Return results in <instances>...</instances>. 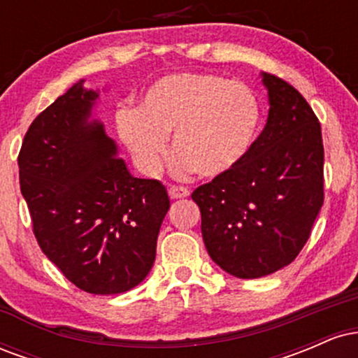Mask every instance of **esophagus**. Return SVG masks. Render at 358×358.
Masks as SVG:
<instances>
[{
	"instance_id": "34e87169",
	"label": "esophagus",
	"mask_w": 358,
	"mask_h": 358,
	"mask_svg": "<svg viewBox=\"0 0 358 358\" xmlns=\"http://www.w3.org/2000/svg\"><path fill=\"white\" fill-rule=\"evenodd\" d=\"M168 193H170L171 200H178V199H185V196L190 195V190H188L187 187H176V185H173V187L168 188Z\"/></svg>"
}]
</instances>
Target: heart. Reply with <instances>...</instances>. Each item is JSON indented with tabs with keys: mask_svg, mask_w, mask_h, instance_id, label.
Here are the masks:
<instances>
[{
	"mask_svg": "<svg viewBox=\"0 0 358 358\" xmlns=\"http://www.w3.org/2000/svg\"><path fill=\"white\" fill-rule=\"evenodd\" d=\"M261 108L248 85L199 72L155 82L138 110L117 114V131L148 175L162 170L173 133L178 168L219 176L236 168L257 136Z\"/></svg>",
	"mask_w": 358,
	"mask_h": 358,
	"instance_id": "obj_1",
	"label": "heart"
}]
</instances>
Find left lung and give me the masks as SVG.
Returning <instances> with one entry per match:
<instances>
[{
  "label": "left lung",
  "mask_w": 358,
  "mask_h": 358,
  "mask_svg": "<svg viewBox=\"0 0 358 358\" xmlns=\"http://www.w3.org/2000/svg\"><path fill=\"white\" fill-rule=\"evenodd\" d=\"M269 116L245 158L192 193L213 262L241 279L291 264L310 239L323 200L322 126L285 79L262 73Z\"/></svg>",
  "instance_id": "obj_1"
}]
</instances>
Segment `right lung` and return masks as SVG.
Returning <instances> with one entry per match:
<instances>
[{
  "instance_id": "add662e5",
  "label": "right lung",
  "mask_w": 358,
  "mask_h": 358,
  "mask_svg": "<svg viewBox=\"0 0 358 358\" xmlns=\"http://www.w3.org/2000/svg\"><path fill=\"white\" fill-rule=\"evenodd\" d=\"M96 97L77 84L35 117L18 155L20 188L60 273L85 293L117 294L153 268L170 199L158 180L131 176L102 124L87 122Z\"/></svg>"
}]
</instances>
